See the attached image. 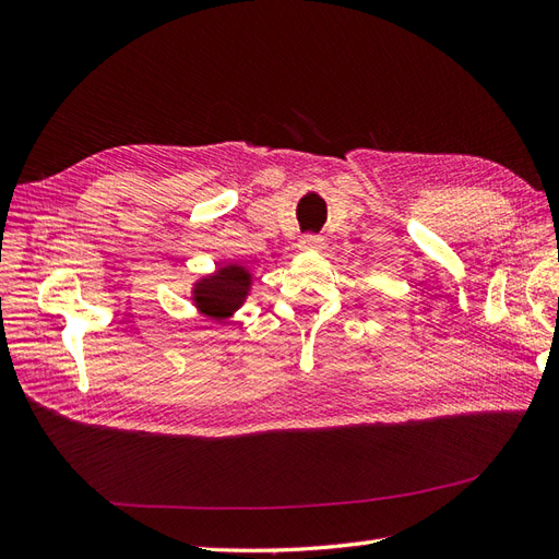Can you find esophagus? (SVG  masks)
Returning a JSON list of instances; mask_svg holds the SVG:
<instances>
[{"label":"esophagus","mask_w":559,"mask_h":559,"mask_svg":"<svg viewBox=\"0 0 559 559\" xmlns=\"http://www.w3.org/2000/svg\"><path fill=\"white\" fill-rule=\"evenodd\" d=\"M321 246H323V240L319 236L307 234V236L299 238V246L297 248L305 250V252H313V250H321Z\"/></svg>","instance_id":"1"}]
</instances>
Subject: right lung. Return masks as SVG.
Masks as SVG:
<instances>
[{
  "instance_id": "1",
  "label": "right lung",
  "mask_w": 559,
  "mask_h": 559,
  "mask_svg": "<svg viewBox=\"0 0 559 559\" xmlns=\"http://www.w3.org/2000/svg\"><path fill=\"white\" fill-rule=\"evenodd\" d=\"M252 288V274L248 266L238 262H226L212 274L193 283L191 299L195 309L207 319L226 321L242 307Z\"/></svg>"
}]
</instances>
